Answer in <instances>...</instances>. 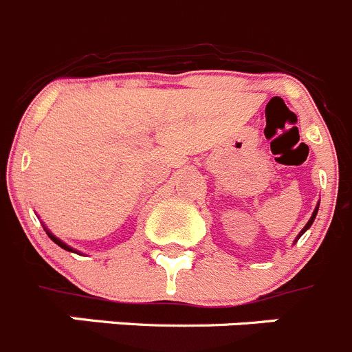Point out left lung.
I'll return each mask as SVG.
<instances>
[{"label":"left lung","mask_w":352,"mask_h":352,"mask_svg":"<svg viewBox=\"0 0 352 352\" xmlns=\"http://www.w3.org/2000/svg\"><path fill=\"white\" fill-rule=\"evenodd\" d=\"M318 208H319V204H318ZM318 208L314 209V212H312V216H311V220H309V221H307V225H305V227L302 228V232H300V234H298V237H296V239H300V237H302V234H304V232L307 230L309 227H311V225H312V221H314V218H316V214H318ZM295 243H296V241H295Z\"/></svg>","instance_id":"left-lung-1"}]
</instances>
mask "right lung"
Segmentation results:
<instances>
[{"mask_svg": "<svg viewBox=\"0 0 352 352\" xmlns=\"http://www.w3.org/2000/svg\"><path fill=\"white\" fill-rule=\"evenodd\" d=\"M43 228H45V232H47V235H48V237H50V239H52V241H54V243H56V244H57V246H60V248H63V250H66V251H75V250H73V248H71V246H67V244H66V243H63V241H60V239H57L56 235L52 234V232H50V230H48V228H47V227H43Z\"/></svg>", "mask_w": 352, "mask_h": 352, "instance_id": "obj_1", "label": "right lung"}]
</instances>
